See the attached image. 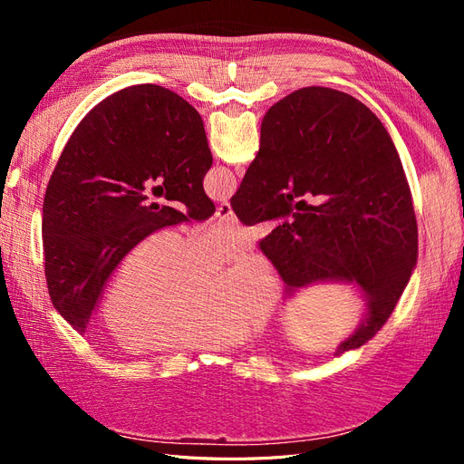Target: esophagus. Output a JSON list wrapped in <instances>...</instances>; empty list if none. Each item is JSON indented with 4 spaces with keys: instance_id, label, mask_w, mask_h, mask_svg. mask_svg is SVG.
Segmentation results:
<instances>
[{
    "instance_id": "esophagus-1",
    "label": "esophagus",
    "mask_w": 464,
    "mask_h": 464,
    "mask_svg": "<svg viewBox=\"0 0 464 464\" xmlns=\"http://www.w3.org/2000/svg\"><path fill=\"white\" fill-rule=\"evenodd\" d=\"M217 218L220 222H236V217L232 213V207L230 203H220L217 208Z\"/></svg>"
}]
</instances>
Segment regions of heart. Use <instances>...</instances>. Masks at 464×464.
Listing matches in <instances>:
<instances>
[{
    "instance_id": "1",
    "label": "heart",
    "mask_w": 464,
    "mask_h": 464,
    "mask_svg": "<svg viewBox=\"0 0 464 464\" xmlns=\"http://www.w3.org/2000/svg\"><path fill=\"white\" fill-rule=\"evenodd\" d=\"M254 236L237 222L191 234H150L121 259L102 300L104 329L133 350L207 348L246 339L273 312L278 283L261 256L237 257Z\"/></svg>"
}]
</instances>
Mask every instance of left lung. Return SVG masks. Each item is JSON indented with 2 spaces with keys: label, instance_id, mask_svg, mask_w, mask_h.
<instances>
[{
  "label": "left lung",
  "instance_id": "1",
  "mask_svg": "<svg viewBox=\"0 0 464 464\" xmlns=\"http://www.w3.org/2000/svg\"><path fill=\"white\" fill-rule=\"evenodd\" d=\"M210 166L199 111L164 87H128L82 118L42 207L48 292L77 333H85L106 280L133 246L215 213L203 189ZM149 187L159 202L148 198Z\"/></svg>",
  "mask_w": 464,
  "mask_h": 464
}]
</instances>
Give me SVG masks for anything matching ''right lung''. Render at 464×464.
<instances>
[{
  "label": "right lung",
  "instance_id": "1",
  "mask_svg": "<svg viewBox=\"0 0 464 464\" xmlns=\"http://www.w3.org/2000/svg\"><path fill=\"white\" fill-rule=\"evenodd\" d=\"M230 205L246 227L280 220L259 247L288 292L321 280L362 288L368 312L336 354L385 325L414 271L418 227L399 152L368 106L327 87L278 101Z\"/></svg>",
  "mask_w": 464,
  "mask_h": 464
}]
</instances>
